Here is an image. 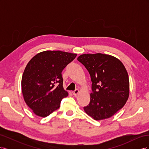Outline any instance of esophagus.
<instances>
[{
    "instance_id": "obj_1",
    "label": "esophagus",
    "mask_w": 149,
    "mask_h": 149,
    "mask_svg": "<svg viewBox=\"0 0 149 149\" xmlns=\"http://www.w3.org/2000/svg\"><path fill=\"white\" fill-rule=\"evenodd\" d=\"M79 91L78 89H75L74 91H73V94H74V96H77L78 94H79Z\"/></svg>"
}]
</instances>
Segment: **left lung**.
Wrapping results in <instances>:
<instances>
[{
	"mask_svg": "<svg viewBox=\"0 0 149 149\" xmlns=\"http://www.w3.org/2000/svg\"><path fill=\"white\" fill-rule=\"evenodd\" d=\"M77 60L91 76L92 91L86 113L94 120L112 117L122 109L129 96L127 71L118 58L102 53L83 54Z\"/></svg>",
	"mask_w": 149,
	"mask_h": 149,
	"instance_id": "1",
	"label": "left lung"
}]
</instances>
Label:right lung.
<instances>
[{"instance_id":"1","label":"right lung","mask_w":149,"mask_h":149,"mask_svg":"<svg viewBox=\"0 0 149 149\" xmlns=\"http://www.w3.org/2000/svg\"><path fill=\"white\" fill-rule=\"evenodd\" d=\"M76 54L61 51H44L26 65L22 78L24 101L33 113L45 118L60 107L68 93L63 87L61 72Z\"/></svg>"}]
</instances>
